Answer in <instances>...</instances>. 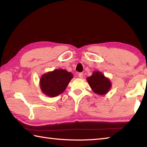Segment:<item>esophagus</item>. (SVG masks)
<instances>
[{
    "label": "esophagus",
    "mask_w": 147,
    "mask_h": 147,
    "mask_svg": "<svg viewBox=\"0 0 147 147\" xmlns=\"http://www.w3.org/2000/svg\"><path fill=\"white\" fill-rule=\"evenodd\" d=\"M83 76V73H80L78 74V77L80 78H82Z\"/></svg>",
    "instance_id": "obj_1"
}]
</instances>
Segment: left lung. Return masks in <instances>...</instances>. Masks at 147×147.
Segmentation results:
<instances>
[{"instance_id": "obj_1", "label": "left lung", "mask_w": 147, "mask_h": 147, "mask_svg": "<svg viewBox=\"0 0 147 147\" xmlns=\"http://www.w3.org/2000/svg\"><path fill=\"white\" fill-rule=\"evenodd\" d=\"M86 80L92 90L98 95H105L112 86L110 80L99 71L93 72L92 75L87 78Z\"/></svg>"}]
</instances>
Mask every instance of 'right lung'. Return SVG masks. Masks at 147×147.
<instances>
[{
  "label": "right lung",
  "instance_id": "add662e5",
  "mask_svg": "<svg viewBox=\"0 0 147 147\" xmlns=\"http://www.w3.org/2000/svg\"><path fill=\"white\" fill-rule=\"evenodd\" d=\"M73 77V74L66 70L55 69L42 76L40 88L45 95L54 97L64 91Z\"/></svg>",
  "mask_w": 147,
  "mask_h": 147
}]
</instances>
